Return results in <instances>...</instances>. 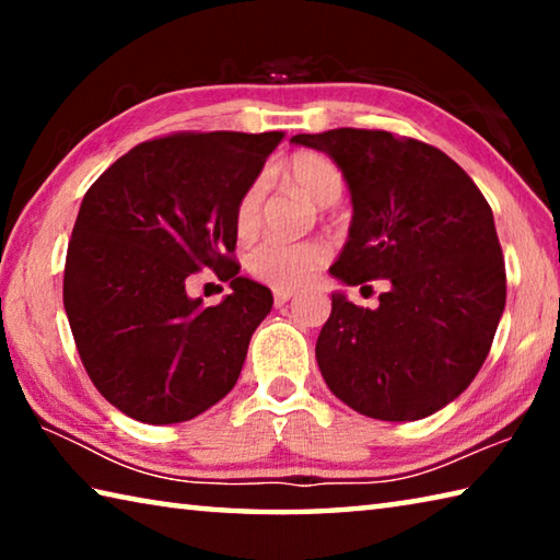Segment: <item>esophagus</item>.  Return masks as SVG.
<instances>
[{
    "instance_id": "obj_1",
    "label": "esophagus",
    "mask_w": 560,
    "mask_h": 560,
    "mask_svg": "<svg viewBox=\"0 0 560 560\" xmlns=\"http://www.w3.org/2000/svg\"><path fill=\"white\" fill-rule=\"evenodd\" d=\"M293 296H296V291H291V289H273V303H277V306H283V303L291 301Z\"/></svg>"
}]
</instances>
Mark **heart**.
<instances>
[{"mask_svg":"<svg viewBox=\"0 0 560 560\" xmlns=\"http://www.w3.org/2000/svg\"><path fill=\"white\" fill-rule=\"evenodd\" d=\"M283 179L299 187L303 195L320 207L336 205L343 195V175H340L334 160L314 153V150H299L283 165ZM264 210V185L254 179L244 187L234 207V230L240 236H252L261 224ZM328 244L320 240L308 242H281L264 240L246 252V271L254 279L269 283L273 289H293L306 281L311 273L318 271L328 261Z\"/></svg>","mask_w":560,"mask_h":560,"instance_id":"obj_1","label":"heart"}]
</instances>
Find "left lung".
<instances>
[{
	"mask_svg": "<svg viewBox=\"0 0 560 560\" xmlns=\"http://www.w3.org/2000/svg\"><path fill=\"white\" fill-rule=\"evenodd\" d=\"M343 173L353 222L330 273L348 287L385 279L381 306L334 293L316 360L338 400L387 422L422 420L467 390L506 303L494 214L442 150L387 130L301 132Z\"/></svg>",
	"mask_w": 560,
	"mask_h": 560,
	"instance_id": "obj_1",
	"label": "left lung"
}]
</instances>
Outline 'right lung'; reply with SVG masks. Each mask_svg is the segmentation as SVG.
<instances>
[{
  "label": "right lung",
  "mask_w": 560,
  "mask_h": 560,
  "mask_svg": "<svg viewBox=\"0 0 560 560\" xmlns=\"http://www.w3.org/2000/svg\"><path fill=\"white\" fill-rule=\"evenodd\" d=\"M283 132H173L118 158L83 197L63 269V308L96 390L138 422L173 424L232 390L271 291L240 277L234 207ZM210 268L233 291L189 300Z\"/></svg>",
  "instance_id": "right-lung-1"
}]
</instances>
